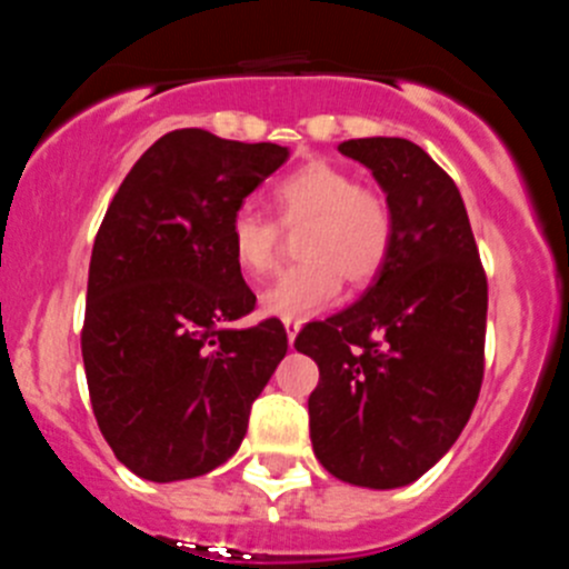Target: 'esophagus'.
<instances>
[{
	"label": "esophagus",
	"mask_w": 569,
	"mask_h": 569,
	"mask_svg": "<svg viewBox=\"0 0 569 569\" xmlns=\"http://www.w3.org/2000/svg\"><path fill=\"white\" fill-rule=\"evenodd\" d=\"M299 330H301V321H284V333H288V345L293 347V341H296V336H299Z\"/></svg>",
	"instance_id": "obj_1"
}]
</instances>
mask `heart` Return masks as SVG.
I'll use <instances>...</instances> for the list:
<instances>
[{"label": "heart", "instance_id": "b5f03b06", "mask_svg": "<svg viewBox=\"0 0 569 569\" xmlns=\"http://www.w3.org/2000/svg\"><path fill=\"white\" fill-rule=\"evenodd\" d=\"M276 216L284 228H299L301 261L276 276L259 296V310L270 319L299 321L330 308L341 293V276L367 284L385 268L393 244V213L385 196L361 188L350 170L325 159H310L281 176L270 190ZM279 230L253 208H239L230 219V256L250 279L268 273L276 261Z\"/></svg>", "mask_w": 569, "mask_h": 569}]
</instances>
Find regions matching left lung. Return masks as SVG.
Here are the masks:
<instances>
[{"instance_id":"obj_1","label":"left lung","mask_w":569,"mask_h":569,"mask_svg":"<svg viewBox=\"0 0 569 569\" xmlns=\"http://www.w3.org/2000/svg\"><path fill=\"white\" fill-rule=\"evenodd\" d=\"M393 213V244L361 299L296 336L319 365L310 441L339 481L413 485L453 447L485 376L487 279L453 179L410 139L339 144Z\"/></svg>"}]
</instances>
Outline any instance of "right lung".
<instances>
[{
  "label": "right lung",
  "instance_id": "add662e5",
  "mask_svg": "<svg viewBox=\"0 0 569 569\" xmlns=\"http://www.w3.org/2000/svg\"><path fill=\"white\" fill-rule=\"evenodd\" d=\"M288 156L273 142L170 130L104 213L82 359L99 430L139 479L168 485L224 465L288 353L279 319L230 325L256 305L230 256V219Z\"/></svg>",
  "mask_w": 569,
  "mask_h": 569
}]
</instances>
